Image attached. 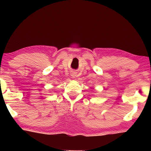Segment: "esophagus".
Here are the masks:
<instances>
[{
    "label": "esophagus",
    "mask_w": 151,
    "mask_h": 151,
    "mask_svg": "<svg viewBox=\"0 0 151 151\" xmlns=\"http://www.w3.org/2000/svg\"><path fill=\"white\" fill-rule=\"evenodd\" d=\"M76 73H71V76L72 77H73V78H75L76 77Z\"/></svg>",
    "instance_id": "esophagus-1"
}]
</instances>
